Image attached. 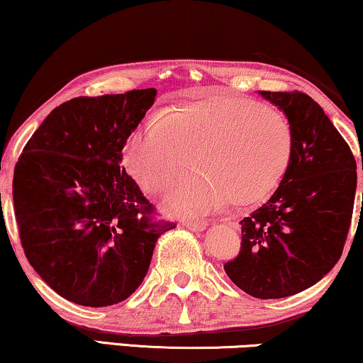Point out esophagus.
<instances>
[{
    "label": "esophagus",
    "instance_id": "34e87169",
    "mask_svg": "<svg viewBox=\"0 0 363 363\" xmlns=\"http://www.w3.org/2000/svg\"><path fill=\"white\" fill-rule=\"evenodd\" d=\"M182 226H185L191 231H203L208 226V221L206 220H183Z\"/></svg>",
    "mask_w": 363,
    "mask_h": 363
}]
</instances>
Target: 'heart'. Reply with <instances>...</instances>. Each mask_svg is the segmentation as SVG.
<instances>
[{
	"label": "heart",
	"mask_w": 363,
	"mask_h": 363,
	"mask_svg": "<svg viewBox=\"0 0 363 363\" xmlns=\"http://www.w3.org/2000/svg\"><path fill=\"white\" fill-rule=\"evenodd\" d=\"M294 153L287 118L251 99L206 94L150 116L127 140L123 162L147 193L190 165L198 170L167 193L168 206L203 213L230 200L251 208L281 185Z\"/></svg>",
	"instance_id": "b5f03b06"
}]
</instances>
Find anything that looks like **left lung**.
<instances>
[{
    "label": "left lung",
    "instance_id": "8db88e82",
    "mask_svg": "<svg viewBox=\"0 0 363 363\" xmlns=\"http://www.w3.org/2000/svg\"><path fill=\"white\" fill-rule=\"evenodd\" d=\"M257 92L286 113L294 153L274 195L241 220V251L225 271L246 294L281 299L314 286L340 259L357 163L314 99L299 91Z\"/></svg>",
    "mask_w": 363,
    "mask_h": 363
}]
</instances>
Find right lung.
I'll use <instances>...</instances> for the list:
<instances>
[{
    "mask_svg": "<svg viewBox=\"0 0 363 363\" xmlns=\"http://www.w3.org/2000/svg\"><path fill=\"white\" fill-rule=\"evenodd\" d=\"M155 89L76 97L54 108L14 167L13 201L29 264L64 299L106 307L137 291L173 223L121 167Z\"/></svg>",
    "mask_w": 363,
    "mask_h": 363,
    "instance_id": "right-lung-1",
    "label": "right lung"
}]
</instances>
